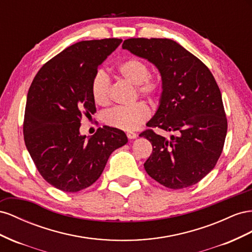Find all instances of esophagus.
Listing matches in <instances>:
<instances>
[{
	"label": "esophagus",
	"mask_w": 252,
	"mask_h": 252,
	"mask_svg": "<svg viewBox=\"0 0 252 252\" xmlns=\"http://www.w3.org/2000/svg\"><path fill=\"white\" fill-rule=\"evenodd\" d=\"M126 136H127L128 139H135L136 137H137V134L134 133V132H127Z\"/></svg>",
	"instance_id": "obj_1"
}]
</instances>
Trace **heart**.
Segmentation results:
<instances>
[{
  "label": "heart",
  "mask_w": 252,
  "mask_h": 252,
  "mask_svg": "<svg viewBox=\"0 0 252 252\" xmlns=\"http://www.w3.org/2000/svg\"><path fill=\"white\" fill-rule=\"evenodd\" d=\"M118 75L126 82L136 85L139 95L149 98L155 97L159 92V82L149 77L148 64L138 59L122 61L117 67ZM111 82L107 75L99 70L93 78L92 96L96 104L105 106L110 103ZM149 106L143 102H137L128 106H117L103 115L104 124L109 126L124 131L137 128L150 117Z\"/></svg>",
  "instance_id": "1"
}]
</instances>
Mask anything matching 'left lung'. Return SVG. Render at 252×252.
I'll list each match as a JSON object with an SVG mask.
<instances>
[{"instance_id": "1", "label": "left lung", "mask_w": 252, "mask_h": 252, "mask_svg": "<svg viewBox=\"0 0 252 252\" xmlns=\"http://www.w3.org/2000/svg\"><path fill=\"white\" fill-rule=\"evenodd\" d=\"M122 48L146 59L161 77L159 105L148 126L172 132L167 139L142 132L153 146L147 173L170 189L197 184L215 167L227 134V119L217 81L205 64L170 39H127Z\"/></svg>"}]
</instances>
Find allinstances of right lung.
<instances>
[{
  "label": "right lung",
  "instance_id": "right-lung-1",
  "mask_svg": "<svg viewBox=\"0 0 252 252\" xmlns=\"http://www.w3.org/2000/svg\"><path fill=\"white\" fill-rule=\"evenodd\" d=\"M121 39L81 41L43 65L27 94L23 125L27 151L45 181L64 192H78L102 174L110 155L125 146L124 131L104 126L86 138L83 115L96 113L92 81Z\"/></svg>",
  "mask_w": 252,
  "mask_h": 252
}]
</instances>
